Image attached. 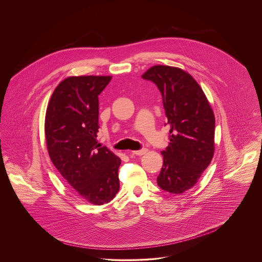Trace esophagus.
<instances>
[{
	"label": "esophagus",
	"instance_id": "obj_1",
	"mask_svg": "<svg viewBox=\"0 0 262 262\" xmlns=\"http://www.w3.org/2000/svg\"><path fill=\"white\" fill-rule=\"evenodd\" d=\"M146 152H147V149H146V148H143V149L132 151L131 153H132V154H134V155H139V156H141V155H144Z\"/></svg>",
	"mask_w": 262,
	"mask_h": 262
}]
</instances>
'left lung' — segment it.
<instances>
[{
  "instance_id": "8db88e82",
  "label": "left lung",
  "mask_w": 262,
  "mask_h": 262,
  "mask_svg": "<svg viewBox=\"0 0 262 262\" xmlns=\"http://www.w3.org/2000/svg\"><path fill=\"white\" fill-rule=\"evenodd\" d=\"M142 77L159 89L169 130V143L161 151L163 165L158 187L183 193L193 187L215 152V116L195 79L186 71L154 66Z\"/></svg>"
}]
</instances>
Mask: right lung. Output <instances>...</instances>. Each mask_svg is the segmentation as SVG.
<instances>
[{
    "label": "right lung",
    "instance_id": "right-lung-1",
    "mask_svg": "<svg viewBox=\"0 0 262 262\" xmlns=\"http://www.w3.org/2000/svg\"><path fill=\"white\" fill-rule=\"evenodd\" d=\"M111 79V75L67 77L55 88L45 115L52 163L82 199L98 206L112 201L120 188L121 159L97 140L99 95Z\"/></svg>",
    "mask_w": 262,
    "mask_h": 262
}]
</instances>
